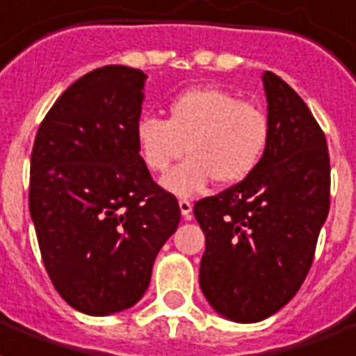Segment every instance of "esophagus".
I'll list each match as a JSON object with an SVG mask.
<instances>
[{"instance_id": "1", "label": "esophagus", "mask_w": 356, "mask_h": 356, "mask_svg": "<svg viewBox=\"0 0 356 356\" xmlns=\"http://www.w3.org/2000/svg\"><path fill=\"white\" fill-rule=\"evenodd\" d=\"M179 209H181V215L185 218H191L192 215V204L188 200H179Z\"/></svg>"}]
</instances>
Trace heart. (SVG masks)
Masks as SVG:
<instances>
[{
  "mask_svg": "<svg viewBox=\"0 0 356 356\" xmlns=\"http://www.w3.org/2000/svg\"><path fill=\"white\" fill-rule=\"evenodd\" d=\"M136 147L152 173H168L162 185L177 196L218 185L243 183L259 170L268 151L272 126L259 105L218 86H196L168 102V118L143 115L136 122Z\"/></svg>",
  "mask_w": 356,
  "mask_h": 356,
  "instance_id": "b5f03b06",
  "label": "heart"
}]
</instances>
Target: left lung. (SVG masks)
Listing matches in <instances>:
<instances>
[{"label":"left lung","mask_w":356,"mask_h":356,"mask_svg":"<svg viewBox=\"0 0 356 356\" xmlns=\"http://www.w3.org/2000/svg\"><path fill=\"white\" fill-rule=\"evenodd\" d=\"M272 136L259 170L194 204L205 234L200 286L222 317L259 323L298 292L330 207L325 131L304 99L262 75Z\"/></svg>","instance_id":"8db88e82"}]
</instances>
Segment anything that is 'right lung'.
Returning a JSON list of instances; mask_svg holds the SVG:
<instances>
[{
  "instance_id": "1",
  "label": "right lung",
  "mask_w": 356,
  "mask_h": 356,
  "mask_svg": "<svg viewBox=\"0 0 356 356\" xmlns=\"http://www.w3.org/2000/svg\"><path fill=\"white\" fill-rule=\"evenodd\" d=\"M145 75L86 73L58 97L33 141L30 213L58 294L77 312L138 304L158 251L177 230V198L152 181L136 147Z\"/></svg>"
}]
</instances>
